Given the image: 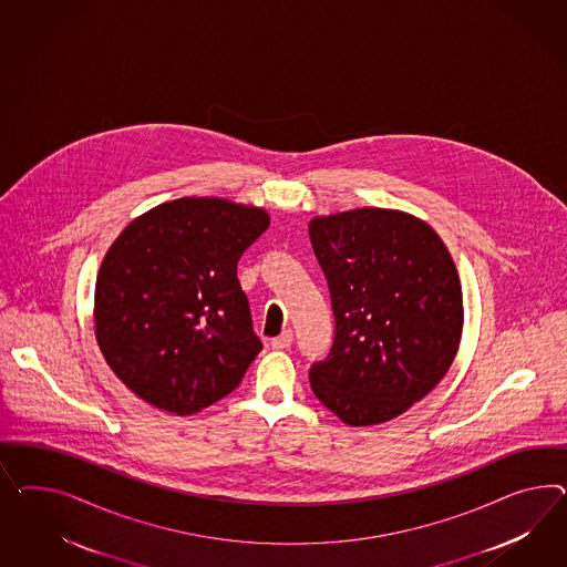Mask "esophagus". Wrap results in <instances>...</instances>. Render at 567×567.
Returning a JSON list of instances; mask_svg holds the SVG:
<instances>
[{
  "instance_id": "obj_1",
  "label": "esophagus",
  "mask_w": 567,
  "mask_h": 567,
  "mask_svg": "<svg viewBox=\"0 0 567 567\" xmlns=\"http://www.w3.org/2000/svg\"><path fill=\"white\" fill-rule=\"evenodd\" d=\"M292 342V330H282L280 337L272 338V347L282 351V349H289Z\"/></svg>"
}]
</instances>
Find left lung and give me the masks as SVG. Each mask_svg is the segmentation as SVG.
I'll return each mask as SVG.
<instances>
[{"instance_id": "obj_1", "label": "left lung", "mask_w": 567, "mask_h": 567, "mask_svg": "<svg viewBox=\"0 0 567 567\" xmlns=\"http://www.w3.org/2000/svg\"><path fill=\"white\" fill-rule=\"evenodd\" d=\"M309 239L337 322L311 390L347 425L385 423L425 399L458 352L456 264L425 220L388 208L316 216Z\"/></svg>"}]
</instances>
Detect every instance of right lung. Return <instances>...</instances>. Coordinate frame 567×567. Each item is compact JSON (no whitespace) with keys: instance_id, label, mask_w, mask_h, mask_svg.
<instances>
[{"instance_id":"obj_1","label":"right lung","mask_w":567,"mask_h":567,"mask_svg":"<svg viewBox=\"0 0 567 567\" xmlns=\"http://www.w3.org/2000/svg\"><path fill=\"white\" fill-rule=\"evenodd\" d=\"M268 225L256 206L179 198L132 220L109 247L94 287V334L138 399L192 414L239 385L261 342L237 261Z\"/></svg>"}]
</instances>
